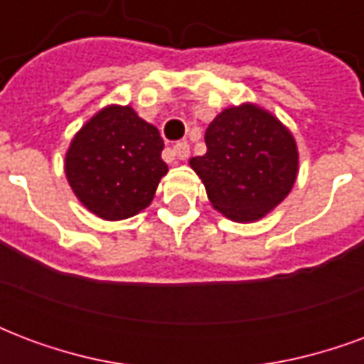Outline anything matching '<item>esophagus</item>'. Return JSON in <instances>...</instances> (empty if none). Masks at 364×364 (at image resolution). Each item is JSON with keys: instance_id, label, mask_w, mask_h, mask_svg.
Here are the masks:
<instances>
[{"instance_id": "1", "label": "esophagus", "mask_w": 364, "mask_h": 364, "mask_svg": "<svg viewBox=\"0 0 364 364\" xmlns=\"http://www.w3.org/2000/svg\"><path fill=\"white\" fill-rule=\"evenodd\" d=\"M171 154H173L177 159H187V158H189V154H191L189 144H187V142H177L173 148H171Z\"/></svg>"}]
</instances>
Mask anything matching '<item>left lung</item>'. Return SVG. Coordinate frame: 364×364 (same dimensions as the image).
Listing matches in <instances>:
<instances>
[{
  "instance_id": "1",
  "label": "left lung",
  "mask_w": 364,
  "mask_h": 364,
  "mask_svg": "<svg viewBox=\"0 0 364 364\" xmlns=\"http://www.w3.org/2000/svg\"><path fill=\"white\" fill-rule=\"evenodd\" d=\"M206 154L191 158L213 206L234 222H255L292 189L298 150L289 128L257 105L230 107L208 124Z\"/></svg>"
}]
</instances>
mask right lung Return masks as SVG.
<instances>
[{
	"label": "right lung",
	"mask_w": 364,
	"mask_h": 364,
	"mask_svg": "<svg viewBox=\"0 0 364 364\" xmlns=\"http://www.w3.org/2000/svg\"><path fill=\"white\" fill-rule=\"evenodd\" d=\"M158 128L132 107L111 105L74 136L66 177L82 205L103 220H124L150 205L167 173Z\"/></svg>",
	"instance_id": "1"
}]
</instances>
